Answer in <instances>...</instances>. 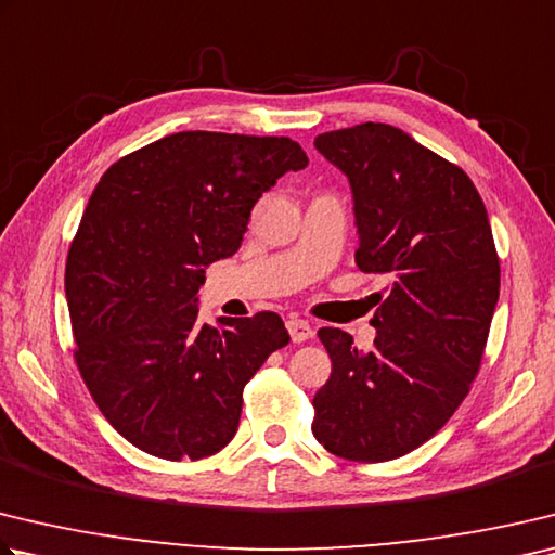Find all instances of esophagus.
I'll list each match as a JSON object with an SVG mask.
<instances>
[{"label":"esophagus","mask_w":555,"mask_h":555,"mask_svg":"<svg viewBox=\"0 0 555 555\" xmlns=\"http://www.w3.org/2000/svg\"><path fill=\"white\" fill-rule=\"evenodd\" d=\"M286 327H288V335H291V339L294 341H308L310 337H312V325L308 320H300V318H291L288 322H286Z\"/></svg>","instance_id":"obj_1"}]
</instances>
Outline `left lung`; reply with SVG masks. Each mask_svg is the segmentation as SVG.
Segmentation results:
<instances>
[{"instance_id": "left-lung-1", "label": "left lung", "mask_w": 555, "mask_h": 555, "mask_svg": "<svg viewBox=\"0 0 555 555\" xmlns=\"http://www.w3.org/2000/svg\"><path fill=\"white\" fill-rule=\"evenodd\" d=\"M315 147L349 179L357 267L386 288L371 296L369 351L318 330L332 374L312 398V435L339 459L390 461L447 425L480 369L500 298L488 210L461 167L396 126L332 130Z\"/></svg>"}]
</instances>
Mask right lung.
Masks as SVG:
<instances>
[{"instance_id": "obj_1", "label": "right lung", "mask_w": 555, "mask_h": 555, "mask_svg": "<svg viewBox=\"0 0 555 555\" xmlns=\"http://www.w3.org/2000/svg\"><path fill=\"white\" fill-rule=\"evenodd\" d=\"M306 165L291 138L184 130L99 179L65 267L75 361L140 451L196 461L235 437L245 383L288 332L276 312L201 325L198 288L243 245L261 194Z\"/></svg>"}]
</instances>
